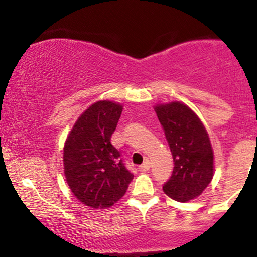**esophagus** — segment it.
<instances>
[{"mask_svg": "<svg viewBox=\"0 0 257 257\" xmlns=\"http://www.w3.org/2000/svg\"><path fill=\"white\" fill-rule=\"evenodd\" d=\"M139 170H140V172H147V170H150V162L149 161L144 162V163L139 167Z\"/></svg>", "mask_w": 257, "mask_h": 257, "instance_id": "obj_1", "label": "esophagus"}]
</instances>
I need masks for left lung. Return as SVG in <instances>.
<instances>
[{"mask_svg": "<svg viewBox=\"0 0 257 257\" xmlns=\"http://www.w3.org/2000/svg\"><path fill=\"white\" fill-rule=\"evenodd\" d=\"M155 110L174 161L163 191L178 202H187L198 197L213 179L214 155L208 133L196 113L181 102L158 105Z\"/></svg>", "mask_w": 257, "mask_h": 257, "instance_id": "left-lung-1", "label": "left lung"}]
</instances>
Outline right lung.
Masks as SVG:
<instances>
[{
    "mask_svg": "<svg viewBox=\"0 0 257 257\" xmlns=\"http://www.w3.org/2000/svg\"><path fill=\"white\" fill-rule=\"evenodd\" d=\"M120 113L116 102H95L81 114L65 143L66 181L76 198L90 208L113 205L134 178L111 144Z\"/></svg>",
    "mask_w": 257,
    "mask_h": 257,
    "instance_id": "1",
    "label": "right lung"
}]
</instances>
